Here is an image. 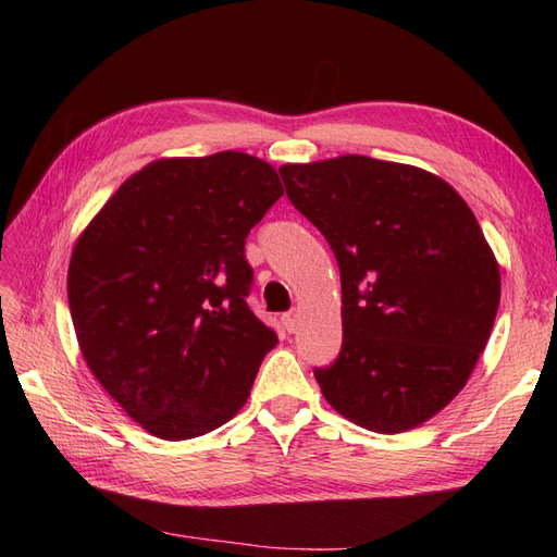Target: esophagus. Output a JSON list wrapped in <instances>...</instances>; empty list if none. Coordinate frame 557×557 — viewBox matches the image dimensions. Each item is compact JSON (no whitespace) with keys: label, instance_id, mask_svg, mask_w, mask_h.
I'll list each match as a JSON object with an SVG mask.
<instances>
[{"label":"esophagus","instance_id":"34e87169","mask_svg":"<svg viewBox=\"0 0 557 557\" xmlns=\"http://www.w3.org/2000/svg\"><path fill=\"white\" fill-rule=\"evenodd\" d=\"M282 323H285L287 333H294V330H297V325H299V313L297 311L285 313V315H282Z\"/></svg>","mask_w":557,"mask_h":557}]
</instances>
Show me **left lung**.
<instances>
[{
  "instance_id": "left-lung-1",
  "label": "left lung",
  "mask_w": 557,
  "mask_h": 557,
  "mask_svg": "<svg viewBox=\"0 0 557 557\" xmlns=\"http://www.w3.org/2000/svg\"><path fill=\"white\" fill-rule=\"evenodd\" d=\"M280 176L339 265L342 349L313 369L325 399L377 433L431 419L469 381L500 304L474 212L441 176L366 156Z\"/></svg>"
}]
</instances>
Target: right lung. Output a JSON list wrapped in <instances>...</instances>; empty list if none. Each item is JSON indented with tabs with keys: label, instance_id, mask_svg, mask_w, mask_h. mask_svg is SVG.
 Instances as JSON below:
<instances>
[{
	"label": "right lung",
	"instance_id": "obj_1",
	"mask_svg": "<svg viewBox=\"0 0 557 557\" xmlns=\"http://www.w3.org/2000/svg\"><path fill=\"white\" fill-rule=\"evenodd\" d=\"M285 194L268 162L236 150L150 162L76 242L69 311L88 369L162 441L239 411L277 345L246 297V236Z\"/></svg>",
	"mask_w": 557,
	"mask_h": 557
}]
</instances>
